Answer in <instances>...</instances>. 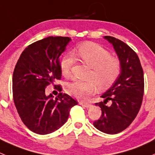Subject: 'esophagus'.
<instances>
[{"label":"esophagus","mask_w":155,"mask_h":155,"mask_svg":"<svg viewBox=\"0 0 155 155\" xmlns=\"http://www.w3.org/2000/svg\"><path fill=\"white\" fill-rule=\"evenodd\" d=\"M79 104L81 105V106L85 107H87V108L90 107L92 106V104H89V103H85V102H82V101L79 102Z\"/></svg>","instance_id":"obj_1"}]
</instances>
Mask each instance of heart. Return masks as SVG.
I'll list each match as a JSON object with an SVG mask.
<instances>
[{"instance_id": "b5f03b06", "label": "heart", "mask_w": 155, "mask_h": 155, "mask_svg": "<svg viewBox=\"0 0 155 155\" xmlns=\"http://www.w3.org/2000/svg\"><path fill=\"white\" fill-rule=\"evenodd\" d=\"M84 64L92 68L89 80L82 81L75 80L68 83L66 90L69 95L80 100H86L95 92L97 87L105 89L110 87L119 77L121 63L118 59L111 57L108 51L95 43L87 42L81 45L73 52ZM74 63L71 54H66L60 61V71L65 77H68Z\"/></svg>"}]
</instances>
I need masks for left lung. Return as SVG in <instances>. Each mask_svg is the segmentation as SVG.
I'll list each match as a JSON object with an SVG mask.
<instances>
[{"label":"left lung","mask_w":155,"mask_h":155,"mask_svg":"<svg viewBox=\"0 0 155 155\" xmlns=\"http://www.w3.org/2000/svg\"><path fill=\"white\" fill-rule=\"evenodd\" d=\"M113 45L121 63V71L112 87L95 104L101 109V116L93 125L100 131L115 134L131 124L141 107L144 93V76L140 59L127 44L112 36H104ZM111 101L110 105L106 103Z\"/></svg>","instance_id":"1"}]
</instances>
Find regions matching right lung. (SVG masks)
Masks as SVG:
<instances>
[{
	"label": "right lung",
	"mask_w": 155,
	"mask_h": 155,
	"mask_svg": "<svg viewBox=\"0 0 155 155\" xmlns=\"http://www.w3.org/2000/svg\"><path fill=\"white\" fill-rule=\"evenodd\" d=\"M71 39L48 36L32 43L21 54L12 76L15 107L25 125L38 134L55 131L66 122L78 102L67 94L45 95V88L61 78L60 56ZM61 91L60 86H57Z\"/></svg>",
	"instance_id": "obj_1"
}]
</instances>
